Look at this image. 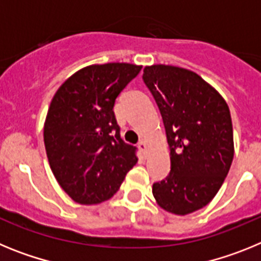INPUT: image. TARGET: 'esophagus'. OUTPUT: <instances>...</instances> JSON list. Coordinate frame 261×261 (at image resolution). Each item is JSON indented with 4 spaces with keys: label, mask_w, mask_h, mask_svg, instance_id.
<instances>
[{
    "label": "esophagus",
    "mask_w": 261,
    "mask_h": 261,
    "mask_svg": "<svg viewBox=\"0 0 261 261\" xmlns=\"http://www.w3.org/2000/svg\"><path fill=\"white\" fill-rule=\"evenodd\" d=\"M138 149H140V150L142 151V153L144 154H146V151H147V144L145 141H140L138 142Z\"/></svg>",
    "instance_id": "esophagus-1"
}]
</instances>
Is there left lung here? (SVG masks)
I'll return each mask as SVG.
<instances>
[{"mask_svg":"<svg viewBox=\"0 0 261 261\" xmlns=\"http://www.w3.org/2000/svg\"><path fill=\"white\" fill-rule=\"evenodd\" d=\"M142 80L162 115L171 159L153 195L162 209L186 216L208 205L227 176L234 158L229 106L188 69L146 66Z\"/></svg>","mask_w":261,"mask_h":261,"instance_id":"left-lung-1","label":"left lung"}]
</instances>
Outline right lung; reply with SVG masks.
<instances>
[{
  "mask_svg": "<svg viewBox=\"0 0 261 261\" xmlns=\"http://www.w3.org/2000/svg\"><path fill=\"white\" fill-rule=\"evenodd\" d=\"M141 66L110 62L81 69L60 86L44 123L50 170L75 202L99 204L117 192L137 163L120 137L114 106Z\"/></svg>",
  "mask_w": 261,
  "mask_h": 261,
  "instance_id": "add662e5",
  "label": "right lung"
}]
</instances>
